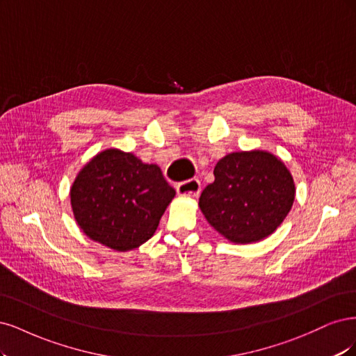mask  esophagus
Wrapping results in <instances>:
<instances>
[{
    "mask_svg": "<svg viewBox=\"0 0 356 356\" xmlns=\"http://www.w3.org/2000/svg\"><path fill=\"white\" fill-rule=\"evenodd\" d=\"M200 192H201V183L198 179H189L177 185V193L181 195V197L195 198L198 197Z\"/></svg>",
    "mask_w": 356,
    "mask_h": 356,
    "instance_id": "34e87169",
    "label": "esophagus"
}]
</instances>
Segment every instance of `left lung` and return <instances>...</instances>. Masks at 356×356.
Listing matches in <instances>:
<instances>
[{
    "mask_svg": "<svg viewBox=\"0 0 356 356\" xmlns=\"http://www.w3.org/2000/svg\"><path fill=\"white\" fill-rule=\"evenodd\" d=\"M293 176L266 151L232 152L214 167V181L200 197L207 222L235 244H250L277 231L293 207Z\"/></svg>",
    "mask_w": 356,
    "mask_h": 356,
    "instance_id": "1",
    "label": "left lung"
}]
</instances>
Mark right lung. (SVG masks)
Returning a JSON list of instances; mask_svg holds the SVG:
<instances>
[{
    "mask_svg": "<svg viewBox=\"0 0 356 356\" xmlns=\"http://www.w3.org/2000/svg\"><path fill=\"white\" fill-rule=\"evenodd\" d=\"M176 191L161 168L133 154L106 149L79 171L71 188L74 217L90 238L117 251L151 238Z\"/></svg>",
    "mask_w": 356,
    "mask_h": 356,
    "instance_id": "right-lung-1",
    "label": "right lung"
}]
</instances>
